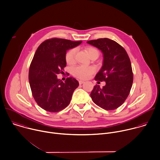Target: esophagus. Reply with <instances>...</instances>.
Instances as JSON below:
<instances>
[{"label": "esophagus", "mask_w": 160, "mask_h": 160, "mask_svg": "<svg viewBox=\"0 0 160 160\" xmlns=\"http://www.w3.org/2000/svg\"><path fill=\"white\" fill-rule=\"evenodd\" d=\"M84 83H85V82L83 80H79V84L80 85H82V84H83Z\"/></svg>", "instance_id": "1"}]
</instances>
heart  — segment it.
<instances>
[{"label": "heart", "mask_w": 160, "mask_h": 160, "mask_svg": "<svg viewBox=\"0 0 160 160\" xmlns=\"http://www.w3.org/2000/svg\"><path fill=\"white\" fill-rule=\"evenodd\" d=\"M87 52L88 55L90 57L92 55L94 54V53H97L98 54V51L92 47H89L87 49ZM77 52L76 48H72L70 49L69 51H67L65 59L67 63L72 65L75 62V54ZM95 69L92 67H87L84 65H80L78 66L75 68H74L72 70V73L73 75L80 79H87L94 72Z\"/></svg>", "instance_id": "heart-1"}]
</instances>
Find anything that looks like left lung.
Listing matches in <instances>:
<instances>
[{
	"mask_svg": "<svg viewBox=\"0 0 160 160\" xmlns=\"http://www.w3.org/2000/svg\"><path fill=\"white\" fill-rule=\"evenodd\" d=\"M101 51L102 67L95 77V80L105 82L100 87L96 85L90 96L93 102L105 110H114L124 102L133 82L130 59L126 50L117 42L109 38H100L87 42Z\"/></svg>",
	"mask_w": 160,
	"mask_h": 160,
	"instance_id": "obj_1",
	"label": "left lung"
}]
</instances>
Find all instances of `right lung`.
<instances>
[{
    "label": "right lung",
    "instance_id": "obj_1",
    "mask_svg": "<svg viewBox=\"0 0 160 160\" xmlns=\"http://www.w3.org/2000/svg\"><path fill=\"white\" fill-rule=\"evenodd\" d=\"M82 42L52 38L46 40L38 48L29 67V82L35 101L44 110L57 112L70 103L79 83L72 77L63 82L57 75L63 73L67 65V50Z\"/></svg>",
    "mask_w": 160,
    "mask_h": 160
}]
</instances>
